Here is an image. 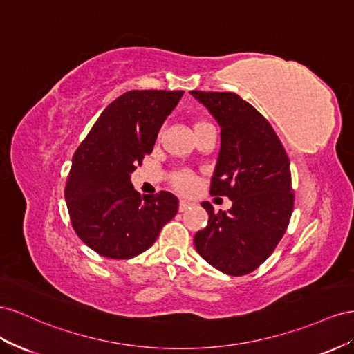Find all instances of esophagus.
<instances>
[{"label":"esophagus","instance_id":"1","mask_svg":"<svg viewBox=\"0 0 354 354\" xmlns=\"http://www.w3.org/2000/svg\"><path fill=\"white\" fill-rule=\"evenodd\" d=\"M189 206H191L189 201H187V200H180V201H179V212H185Z\"/></svg>","mask_w":354,"mask_h":354}]
</instances>
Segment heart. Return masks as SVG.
<instances>
[{"label": "heart", "instance_id": "obj_1", "mask_svg": "<svg viewBox=\"0 0 354 354\" xmlns=\"http://www.w3.org/2000/svg\"><path fill=\"white\" fill-rule=\"evenodd\" d=\"M205 124H209V123H206V121H198V123L194 124V129ZM171 184L175 185L176 189L183 191V193H193L198 185V179L194 174H191L188 170H179L176 174H174V176H171Z\"/></svg>", "mask_w": 354, "mask_h": 354}]
</instances>
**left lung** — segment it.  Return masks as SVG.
<instances>
[{"label": "left lung", "mask_w": 354, "mask_h": 354, "mask_svg": "<svg viewBox=\"0 0 354 354\" xmlns=\"http://www.w3.org/2000/svg\"><path fill=\"white\" fill-rule=\"evenodd\" d=\"M221 127V148L210 180L212 196H227L233 206L214 212L194 237L206 262L230 276L257 270L283 237L294 210L290 163L280 139L258 111L231 92L191 90Z\"/></svg>", "instance_id": "8db88e82"}]
</instances>
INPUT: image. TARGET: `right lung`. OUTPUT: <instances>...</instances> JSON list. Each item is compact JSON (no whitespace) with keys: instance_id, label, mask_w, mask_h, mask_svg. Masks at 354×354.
Segmentation results:
<instances>
[{"instance_id":"right-lung-1","label":"right lung","mask_w":354,"mask_h":354,"mask_svg":"<svg viewBox=\"0 0 354 354\" xmlns=\"http://www.w3.org/2000/svg\"><path fill=\"white\" fill-rule=\"evenodd\" d=\"M183 90H130L111 102L75 151L65 200L77 236L99 255L133 258L178 214V198L140 194L130 175L154 148Z\"/></svg>"}]
</instances>
